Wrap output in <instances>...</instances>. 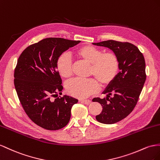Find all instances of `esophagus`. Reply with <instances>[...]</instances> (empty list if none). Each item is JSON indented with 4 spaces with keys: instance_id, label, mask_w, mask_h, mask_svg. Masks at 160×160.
<instances>
[{
    "instance_id": "34e87169",
    "label": "esophagus",
    "mask_w": 160,
    "mask_h": 160,
    "mask_svg": "<svg viewBox=\"0 0 160 160\" xmlns=\"http://www.w3.org/2000/svg\"><path fill=\"white\" fill-rule=\"evenodd\" d=\"M81 102L85 104H87V105H88V104H90L91 102H92V101H91L90 100H82Z\"/></svg>"
}]
</instances>
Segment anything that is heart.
Instances as JSON below:
<instances>
[{
  "instance_id": "b5f03b06",
  "label": "heart",
  "mask_w": 160,
  "mask_h": 160,
  "mask_svg": "<svg viewBox=\"0 0 160 160\" xmlns=\"http://www.w3.org/2000/svg\"><path fill=\"white\" fill-rule=\"evenodd\" d=\"M75 54L77 57L90 63L89 74L94 76L102 87L110 85L115 80L119 68V61L115 53H102L99 48L84 45L78 48ZM56 69L59 74L64 78L72 76V62L68 54L63 53L58 57ZM97 80L93 78L74 79L66 84V90L73 97L84 98L98 92L99 85Z\"/></svg>"
}]
</instances>
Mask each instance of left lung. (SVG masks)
<instances>
[{
    "label": "left lung",
    "mask_w": 160,
    "mask_h": 160,
    "mask_svg": "<svg viewBox=\"0 0 160 160\" xmlns=\"http://www.w3.org/2000/svg\"><path fill=\"white\" fill-rule=\"evenodd\" d=\"M92 44L111 49L119 61L120 72L102 92L106 98L92 99L102 107L96 119L104 124H113L128 116L138 101L146 80L145 59L138 47L128 42L107 40Z\"/></svg>",
    "instance_id": "8db88e82"
}]
</instances>
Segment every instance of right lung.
Returning <instances> with one entry per match:
<instances>
[{
	"label": "right lung",
	"mask_w": 160,
	"mask_h": 160,
	"mask_svg": "<svg viewBox=\"0 0 160 160\" xmlns=\"http://www.w3.org/2000/svg\"><path fill=\"white\" fill-rule=\"evenodd\" d=\"M80 41L49 38L27 47L17 60L14 84L25 112L38 126L58 130L69 122L78 100L68 95L52 100L63 89L56 69L58 57Z\"/></svg>",
	"instance_id": "1"
}]
</instances>
